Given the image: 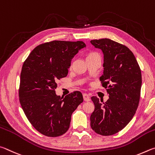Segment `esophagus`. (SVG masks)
Returning a JSON list of instances; mask_svg holds the SVG:
<instances>
[{
    "mask_svg": "<svg viewBox=\"0 0 155 155\" xmlns=\"http://www.w3.org/2000/svg\"><path fill=\"white\" fill-rule=\"evenodd\" d=\"M83 97H84V100L85 101H89L91 100L90 97H89L88 94L86 93L83 94Z\"/></svg>",
    "mask_w": 155,
    "mask_h": 155,
    "instance_id": "1",
    "label": "esophagus"
}]
</instances>
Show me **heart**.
Masks as SVG:
<instances>
[{
	"mask_svg": "<svg viewBox=\"0 0 155 155\" xmlns=\"http://www.w3.org/2000/svg\"><path fill=\"white\" fill-rule=\"evenodd\" d=\"M99 56V54L97 53H95V52H91L88 54V55L87 56V58L88 57H90V56Z\"/></svg>",
	"mask_w": 155,
	"mask_h": 155,
	"instance_id": "b5f03b06",
	"label": "heart"
}]
</instances>
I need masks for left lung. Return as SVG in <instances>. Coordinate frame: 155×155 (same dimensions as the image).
<instances>
[{
	"instance_id": "8db88e82",
	"label": "left lung",
	"mask_w": 155,
	"mask_h": 155,
	"mask_svg": "<svg viewBox=\"0 0 155 155\" xmlns=\"http://www.w3.org/2000/svg\"><path fill=\"white\" fill-rule=\"evenodd\" d=\"M91 43L104 54L100 81L109 94L105 103L91 97L94 110L91 126L97 134L107 136L121 131L135 115L140 102L142 73L134 54L127 46L106 38Z\"/></svg>"
}]
</instances>
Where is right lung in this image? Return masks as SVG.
Returning a JSON list of instances; mask_svg holds the SVG:
<instances>
[{
  "label": "right lung",
  "mask_w": 155,
  "mask_h": 155,
  "mask_svg": "<svg viewBox=\"0 0 155 155\" xmlns=\"http://www.w3.org/2000/svg\"><path fill=\"white\" fill-rule=\"evenodd\" d=\"M83 41H52L37 46L24 61L20 74V103L34 128L48 137L63 135L69 128L72 113L83 102L74 91L56 95L57 81L66 77L71 62Z\"/></svg>",
  "instance_id": "add662e5"
}]
</instances>
